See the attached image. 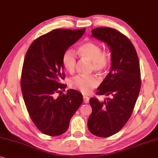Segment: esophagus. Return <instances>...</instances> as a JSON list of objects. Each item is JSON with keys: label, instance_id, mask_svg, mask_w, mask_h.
<instances>
[{"label": "esophagus", "instance_id": "34e87169", "mask_svg": "<svg viewBox=\"0 0 158 158\" xmlns=\"http://www.w3.org/2000/svg\"><path fill=\"white\" fill-rule=\"evenodd\" d=\"M83 100H84V102H85V103H88V102H89V98L87 96H84L83 97Z\"/></svg>", "mask_w": 158, "mask_h": 158}]
</instances>
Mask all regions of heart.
Returning a JSON list of instances; mask_svg holds the SVG:
<instances>
[{"mask_svg": "<svg viewBox=\"0 0 158 158\" xmlns=\"http://www.w3.org/2000/svg\"><path fill=\"white\" fill-rule=\"evenodd\" d=\"M79 56L83 59L91 61V70L98 73L106 71L110 64L108 52L102 51L98 44L89 41L79 46L77 49ZM62 64L67 71L73 73L77 66V56L73 50L68 49L62 55ZM100 83L94 75H77L70 80L69 85L73 89L79 90L83 94H88L97 87Z\"/></svg>", "mask_w": 158, "mask_h": 158, "instance_id": "1", "label": "heart"}]
</instances>
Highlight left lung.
<instances>
[{
  "mask_svg": "<svg viewBox=\"0 0 158 158\" xmlns=\"http://www.w3.org/2000/svg\"><path fill=\"white\" fill-rule=\"evenodd\" d=\"M92 37L103 41L111 51V69L98 88V95H111L104 102L89 99L92 108L87 127L92 134L108 137L124 127L131 117L141 88L139 61L127 36L110 27L92 30Z\"/></svg>",
  "mask_w": 158,
  "mask_h": 158,
  "instance_id": "1",
  "label": "left lung"
}]
</instances>
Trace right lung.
Listing matches in <instances>:
<instances>
[{"label": "right lung", "mask_w": 158, "mask_h": 158, "mask_svg": "<svg viewBox=\"0 0 158 158\" xmlns=\"http://www.w3.org/2000/svg\"><path fill=\"white\" fill-rule=\"evenodd\" d=\"M85 29H54L34 40L23 64L21 88L34 124L42 133L56 136L67 131L71 117L82 103L77 90L62 94L66 85L62 55L85 33ZM56 93H60L58 97Z\"/></svg>", "instance_id": "1"}]
</instances>
